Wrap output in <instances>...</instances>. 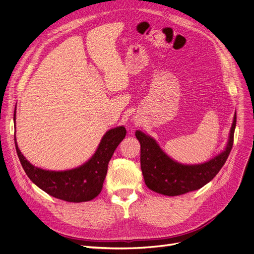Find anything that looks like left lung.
Here are the masks:
<instances>
[{"mask_svg": "<svg viewBox=\"0 0 254 254\" xmlns=\"http://www.w3.org/2000/svg\"><path fill=\"white\" fill-rule=\"evenodd\" d=\"M236 113L225 150L207 162L184 165L176 162L160 148L149 135L136 130L135 136L141 144V170L148 189L165 196H178L196 190L209 183L224 166L233 146Z\"/></svg>", "mask_w": 254, "mask_h": 254, "instance_id": "8db88e82", "label": "left lung"}]
</instances>
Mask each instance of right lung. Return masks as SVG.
<instances>
[{
	"instance_id": "right-lung-1",
	"label": "right lung",
	"mask_w": 254,
	"mask_h": 254,
	"mask_svg": "<svg viewBox=\"0 0 254 254\" xmlns=\"http://www.w3.org/2000/svg\"><path fill=\"white\" fill-rule=\"evenodd\" d=\"M13 121L16 124V110ZM125 135L126 129L123 126L108 130L88 162L73 170L61 172L45 171L30 164L20 151L16 136L14 144L23 170L38 188L61 200L83 202L92 200L101 193L109 161Z\"/></svg>"
}]
</instances>
